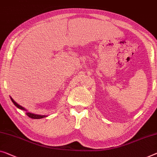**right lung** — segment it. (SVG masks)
Returning <instances> with one entry per match:
<instances>
[{
  "mask_svg": "<svg viewBox=\"0 0 157 157\" xmlns=\"http://www.w3.org/2000/svg\"><path fill=\"white\" fill-rule=\"evenodd\" d=\"M10 99H11V100H12V101H13V103L17 107L18 109H21V110H23V111H26V110H25V109H24L23 108L22 106H20V105L19 104H17V103H16L15 101H14V100L12 99V97H10ZM26 114L29 117V118H34V119H40V118H44V117H46V116H41V115H37V114H34V113H29V112H27L26 113Z\"/></svg>",
  "mask_w": 157,
  "mask_h": 157,
  "instance_id": "add662e5",
  "label": "right lung"
}]
</instances>
